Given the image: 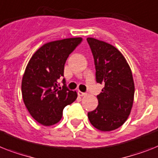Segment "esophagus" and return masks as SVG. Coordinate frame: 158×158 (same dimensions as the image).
<instances>
[{"label":"esophagus","instance_id":"34e87169","mask_svg":"<svg viewBox=\"0 0 158 158\" xmlns=\"http://www.w3.org/2000/svg\"><path fill=\"white\" fill-rule=\"evenodd\" d=\"M78 95L80 96V97H82V96H85V95H86V93H83L81 91H78L77 92Z\"/></svg>","mask_w":158,"mask_h":158}]
</instances>
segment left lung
<instances>
[{"instance_id": "1", "label": "left lung", "mask_w": 158, "mask_h": 158, "mask_svg": "<svg viewBox=\"0 0 158 158\" xmlns=\"http://www.w3.org/2000/svg\"><path fill=\"white\" fill-rule=\"evenodd\" d=\"M94 60L96 81L104 85L97 96L98 105L88 112L91 124L102 131L121 127L130 114L133 104V77L122 53L110 44L87 38Z\"/></svg>"}]
</instances>
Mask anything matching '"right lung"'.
Returning <instances> with one entry per match:
<instances>
[{
  "label": "right lung",
  "instance_id": "right-lung-1",
  "mask_svg": "<svg viewBox=\"0 0 158 158\" xmlns=\"http://www.w3.org/2000/svg\"><path fill=\"white\" fill-rule=\"evenodd\" d=\"M81 41V38H70L45 44L27 64L22 94L26 107L38 123L44 126L57 123L64 108L77 99V92L68 89L64 78L62 89H58V80L64 77L69 56Z\"/></svg>",
  "mask_w": 158,
  "mask_h": 158
}]
</instances>
